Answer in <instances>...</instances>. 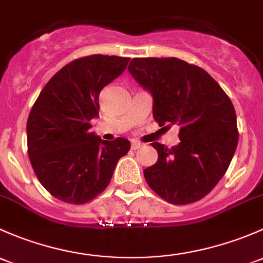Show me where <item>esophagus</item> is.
<instances>
[{
	"label": "esophagus",
	"mask_w": 263,
	"mask_h": 263,
	"mask_svg": "<svg viewBox=\"0 0 263 263\" xmlns=\"http://www.w3.org/2000/svg\"><path fill=\"white\" fill-rule=\"evenodd\" d=\"M142 143H139V142H133L132 143V149L133 151H137V149H139L140 147H142Z\"/></svg>",
	"instance_id": "esophagus-1"
}]
</instances>
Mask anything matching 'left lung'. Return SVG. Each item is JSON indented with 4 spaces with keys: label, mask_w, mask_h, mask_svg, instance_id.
<instances>
[{
    "label": "left lung",
    "mask_w": 263,
    "mask_h": 263,
    "mask_svg": "<svg viewBox=\"0 0 263 263\" xmlns=\"http://www.w3.org/2000/svg\"><path fill=\"white\" fill-rule=\"evenodd\" d=\"M128 71L151 92L159 126L180 125L177 145L152 144L158 159L144 170L145 181L171 204L201 200L221 180L237 148L231 99L206 71L178 58H134Z\"/></svg>",
    "instance_id": "1"
}]
</instances>
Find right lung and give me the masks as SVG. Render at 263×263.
I'll use <instances>...</instances> for the list:
<instances>
[{
    "label": "right lung",
    "instance_id": "add662e5",
    "mask_svg": "<svg viewBox=\"0 0 263 263\" xmlns=\"http://www.w3.org/2000/svg\"><path fill=\"white\" fill-rule=\"evenodd\" d=\"M130 58L85 57L50 78L32 106L26 125L28 153L37 180L54 197L85 204L101 194L130 142L102 140L91 133L99 116V96L118 78Z\"/></svg>",
    "mask_w": 263,
    "mask_h": 263
}]
</instances>
